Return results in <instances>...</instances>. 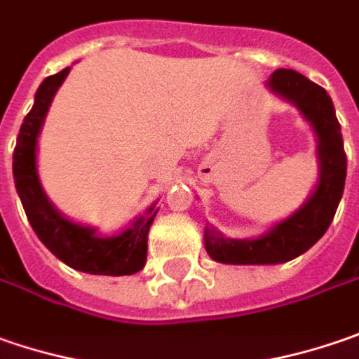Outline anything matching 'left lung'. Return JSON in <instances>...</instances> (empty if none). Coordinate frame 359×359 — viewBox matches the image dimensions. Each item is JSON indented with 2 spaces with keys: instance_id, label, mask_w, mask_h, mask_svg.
I'll use <instances>...</instances> for the list:
<instances>
[{
  "instance_id": "left-lung-1",
  "label": "left lung",
  "mask_w": 359,
  "mask_h": 359,
  "mask_svg": "<svg viewBox=\"0 0 359 359\" xmlns=\"http://www.w3.org/2000/svg\"><path fill=\"white\" fill-rule=\"evenodd\" d=\"M267 86L277 96L295 104L318 134L320 180L299 210L257 239H225L221 233L205 229V249L210 259L229 265H275L299 257L323 237L334 221L344 195L348 158L341 126L335 118L334 102L327 92L295 70H275Z\"/></svg>"
}]
</instances>
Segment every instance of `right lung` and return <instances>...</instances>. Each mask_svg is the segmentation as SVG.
Returning a JSON list of instances; mask_svg holds the SVG:
<instances>
[{
  "instance_id": "1",
  "label": "right lung",
  "mask_w": 359,
  "mask_h": 359,
  "mask_svg": "<svg viewBox=\"0 0 359 359\" xmlns=\"http://www.w3.org/2000/svg\"><path fill=\"white\" fill-rule=\"evenodd\" d=\"M70 68L48 76L36 92V100L24 118V124L18 134V144L13 150V179L15 189L22 198L25 215L38 239L60 261L70 265L76 271L92 275H133L140 271L147 263L149 231L158 209L154 205L133 225L126 226L120 235L100 237L96 229L76 225L60 215L48 201L41 189L36 164L38 136L48 114V108L54 100L57 88L66 80Z\"/></svg>"
}]
</instances>
